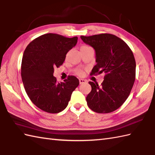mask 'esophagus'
Here are the masks:
<instances>
[{
  "instance_id": "esophagus-1",
  "label": "esophagus",
  "mask_w": 155,
  "mask_h": 155,
  "mask_svg": "<svg viewBox=\"0 0 155 155\" xmlns=\"http://www.w3.org/2000/svg\"><path fill=\"white\" fill-rule=\"evenodd\" d=\"M86 80H84V79H79V83H80V84L86 83Z\"/></svg>"
}]
</instances>
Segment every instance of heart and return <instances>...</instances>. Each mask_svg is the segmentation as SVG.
Returning a JSON list of instances; mask_svg holds the SVG:
<instances>
[{
  "label": "heart",
  "mask_w": 155,
  "mask_h": 155,
  "mask_svg": "<svg viewBox=\"0 0 155 155\" xmlns=\"http://www.w3.org/2000/svg\"><path fill=\"white\" fill-rule=\"evenodd\" d=\"M90 48V47L84 45H82L81 47V50L85 49H87V48ZM77 74H78V75H82V74H83V73H82V71H77Z\"/></svg>",
  "instance_id": "obj_1"
}]
</instances>
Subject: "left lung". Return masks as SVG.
<instances>
[{
	"mask_svg": "<svg viewBox=\"0 0 155 155\" xmlns=\"http://www.w3.org/2000/svg\"><path fill=\"white\" fill-rule=\"evenodd\" d=\"M81 38L95 50L97 63L91 75L105 73L101 86L89 82L92 91L86 98L88 106L97 113L112 112L125 102L134 86V54L126 43L112 34L81 35Z\"/></svg>",
	"mask_w": 155,
	"mask_h": 155,
	"instance_id": "left-lung-1",
	"label": "left lung"
}]
</instances>
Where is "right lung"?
<instances>
[{
    "instance_id": "right-lung-1",
    "label": "right lung",
    "mask_w": 155,
    "mask_h": 155,
    "mask_svg": "<svg viewBox=\"0 0 155 155\" xmlns=\"http://www.w3.org/2000/svg\"><path fill=\"white\" fill-rule=\"evenodd\" d=\"M77 39V37L46 34L34 39L25 49L21 66L25 91L31 101L43 111L56 114L65 109L79 84L74 76H69L60 83L53 77L54 69L63 64Z\"/></svg>"
}]
</instances>
